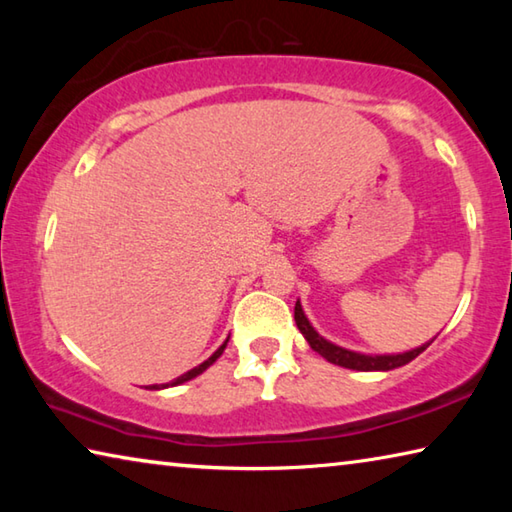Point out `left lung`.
<instances>
[{"instance_id":"8db88e82","label":"left lung","mask_w":512,"mask_h":512,"mask_svg":"<svg viewBox=\"0 0 512 512\" xmlns=\"http://www.w3.org/2000/svg\"><path fill=\"white\" fill-rule=\"evenodd\" d=\"M293 318H296V325L300 329V334L305 336L307 343L311 345V350H316L320 357L327 359L329 363H334V366L361 370V372H375V370L386 372V370L406 366V363L413 361L415 357H418V354H422L433 343V339H431L427 343L418 345V348L406 350V352H397V354H363V352L341 348V345H336L332 341H327L325 336H320L316 332V327L309 323L305 311H302L300 300L296 302V311H293Z\"/></svg>"}]
</instances>
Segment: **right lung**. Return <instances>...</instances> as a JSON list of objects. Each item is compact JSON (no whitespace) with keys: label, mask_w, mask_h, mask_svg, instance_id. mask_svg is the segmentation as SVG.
I'll use <instances>...</instances> for the list:
<instances>
[{"label":"right lung","mask_w":512,"mask_h":512,"mask_svg":"<svg viewBox=\"0 0 512 512\" xmlns=\"http://www.w3.org/2000/svg\"><path fill=\"white\" fill-rule=\"evenodd\" d=\"M228 339H230V336H228ZM228 339H225V341H223V345H221V348H219V350H216V352L212 354V357H210V359H205L203 363H198V366H196V368H192V370H187V372H185V375H180V377H176V379H173V381H169V384H153V386H146V388H149V391H162V388H169V386H180V384H185V381H189V379H194V377H198V375H203V372H205L207 368H210V366H212V363H214L216 359H219V357H221V354H223V350H225V345H228Z\"/></svg>","instance_id":"add662e5"}]
</instances>
